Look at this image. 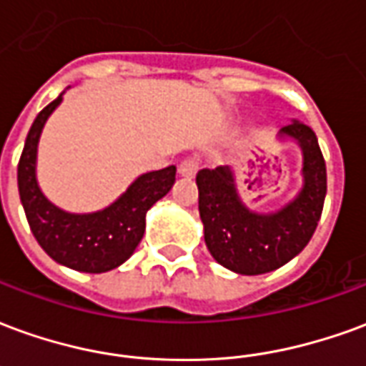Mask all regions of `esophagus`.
Instances as JSON below:
<instances>
[{"instance_id":"obj_1","label":"esophagus","mask_w":366,"mask_h":366,"mask_svg":"<svg viewBox=\"0 0 366 366\" xmlns=\"http://www.w3.org/2000/svg\"><path fill=\"white\" fill-rule=\"evenodd\" d=\"M178 172L186 178H192V176L198 172V160L196 159H184L178 167Z\"/></svg>"}]
</instances>
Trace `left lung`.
I'll return each instance as SVG.
<instances>
[{
  "label": "left lung",
  "instance_id": "1",
  "mask_svg": "<svg viewBox=\"0 0 366 366\" xmlns=\"http://www.w3.org/2000/svg\"><path fill=\"white\" fill-rule=\"evenodd\" d=\"M280 137L296 141L302 149L304 186L274 214L245 207L229 167L202 168L196 176L207 249L222 267L239 274H264L292 261L310 243L322 217L327 174L317 137L300 121L280 129Z\"/></svg>",
  "mask_w": 366,
  "mask_h": 366
}]
</instances>
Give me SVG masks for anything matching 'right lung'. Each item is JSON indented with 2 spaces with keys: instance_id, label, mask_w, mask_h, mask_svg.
<instances>
[{
  "instance_id": "obj_1",
  "label": "right lung",
  "mask_w": 366,
  "mask_h": 366,
  "mask_svg": "<svg viewBox=\"0 0 366 366\" xmlns=\"http://www.w3.org/2000/svg\"><path fill=\"white\" fill-rule=\"evenodd\" d=\"M62 96L44 107L31 125L17 167L19 196L29 227L44 253L68 269L107 272L135 253L144 233V215L164 198L176 180V167L147 172L125 194L94 214H68L44 198L36 182V144L44 123Z\"/></svg>"
}]
</instances>
